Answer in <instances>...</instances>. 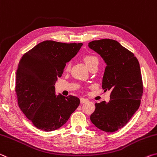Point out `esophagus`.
<instances>
[{
    "label": "esophagus",
    "instance_id": "obj_1",
    "mask_svg": "<svg viewBox=\"0 0 157 157\" xmlns=\"http://www.w3.org/2000/svg\"><path fill=\"white\" fill-rule=\"evenodd\" d=\"M88 101V100L86 99H83V98L81 99V104H84V103H86Z\"/></svg>",
    "mask_w": 157,
    "mask_h": 157
}]
</instances>
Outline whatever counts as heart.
<instances>
[{"label":"heart","mask_w":157,"mask_h":157,"mask_svg":"<svg viewBox=\"0 0 157 157\" xmlns=\"http://www.w3.org/2000/svg\"><path fill=\"white\" fill-rule=\"evenodd\" d=\"M84 61H85V63H86V65H88V67H90L92 64L98 62V59H97L96 56H94L86 55V56H85V57H84ZM70 67H71V63L69 62V63L67 64L66 69L67 70H69V69H70Z\"/></svg>","instance_id":"heart-1"}]
</instances>
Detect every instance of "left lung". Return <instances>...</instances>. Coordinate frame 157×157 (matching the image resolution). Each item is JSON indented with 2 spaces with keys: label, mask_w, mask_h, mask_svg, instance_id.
Instances as JSON below:
<instances>
[{
  "label": "left lung",
  "mask_w": 157,
  "mask_h": 157,
  "mask_svg": "<svg viewBox=\"0 0 157 157\" xmlns=\"http://www.w3.org/2000/svg\"><path fill=\"white\" fill-rule=\"evenodd\" d=\"M88 47L106 63L102 88L111 92L109 102L96 103L90 120L104 132H116L127 124L140 106L143 85L139 63L132 52L113 40H94Z\"/></svg>",
  "instance_id": "left-lung-1"
}]
</instances>
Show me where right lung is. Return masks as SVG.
Listing matches in <instances>:
<instances>
[{"label":"right lung","mask_w":157,"mask_h":157,"mask_svg":"<svg viewBox=\"0 0 157 157\" xmlns=\"http://www.w3.org/2000/svg\"><path fill=\"white\" fill-rule=\"evenodd\" d=\"M82 45L44 41L20 59L15 82L18 105L38 129L44 132L59 129L80 104L76 97L56 95L54 86L66 63Z\"/></svg>","instance_id":"add662e5"}]
</instances>
